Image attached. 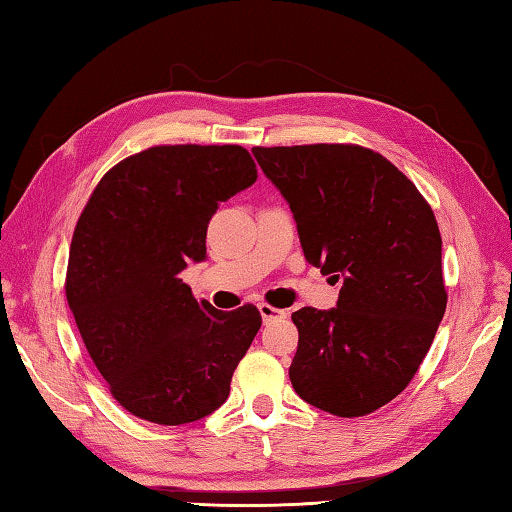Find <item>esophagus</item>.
<instances>
[{
	"mask_svg": "<svg viewBox=\"0 0 512 512\" xmlns=\"http://www.w3.org/2000/svg\"><path fill=\"white\" fill-rule=\"evenodd\" d=\"M257 308H259V314H262L264 323H270V321H275V319H286V312L284 310H277L273 306H268V303H259Z\"/></svg>",
	"mask_w": 512,
	"mask_h": 512,
	"instance_id": "obj_1",
	"label": "esophagus"
}]
</instances>
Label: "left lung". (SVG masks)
<instances>
[{
    "label": "left lung",
    "instance_id": "1",
    "mask_svg": "<svg viewBox=\"0 0 512 512\" xmlns=\"http://www.w3.org/2000/svg\"><path fill=\"white\" fill-rule=\"evenodd\" d=\"M284 195L303 255L341 281L336 308L292 312V387L341 418L394 400L447 310L436 215L387 158L358 145L255 147Z\"/></svg>",
    "mask_w": 512,
    "mask_h": 512
}]
</instances>
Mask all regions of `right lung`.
<instances>
[{"label":"right lung","instance_id":"obj_1","mask_svg":"<svg viewBox=\"0 0 512 512\" xmlns=\"http://www.w3.org/2000/svg\"><path fill=\"white\" fill-rule=\"evenodd\" d=\"M257 180L239 145H165L110 169L74 228L65 295L112 396L176 427L224 405L262 325L255 306L198 303L180 273L206 259L217 206Z\"/></svg>","mask_w":512,"mask_h":512}]
</instances>
